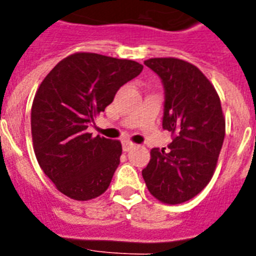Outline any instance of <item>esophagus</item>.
<instances>
[{
	"mask_svg": "<svg viewBox=\"0 0 256 256\" xmlns=\"http://www.w3.org/2000/svg\"><path fill=\"white\" fill-rule=\"evenodd\" d=\"M122 148H124V152H130L132 148H136V144H132V142H128V140H124V144H122Z\"/></svg>",
	"mask_w": 256,
	"mask_h": 256,
	"instance_id": "obj_1",
	"label": "esophagus"
}]
</instances>
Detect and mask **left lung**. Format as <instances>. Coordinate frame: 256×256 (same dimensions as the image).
<instances>
[{
  "label": "left lung",
  "instance_id": "1",
  "mask_svg": "<svg viewBox=\"0 0 256 256\" xmlns=\"http://www.w3.org/2000/svg\"><path fill=\"white\" fill-rule=\"evenodd\" d=\"M144 65L162 80V126L174 140L168 148H152L142 176L158 200L178 204L198 195L212 178L226 120L218 92L196 66L172 57L150 58Z\"/></svg>",
  "mask_w": 256,
  "mask_h": 256
}]
</instances>
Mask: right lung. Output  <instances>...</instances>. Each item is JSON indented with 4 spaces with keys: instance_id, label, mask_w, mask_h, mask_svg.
I'll list each match as a JSON object with an SVG mask.
<instances>
[{
    "instance_id": "add662e5",
    "label": "right lung",
    "mask_w": 256,
    "mask_h": 256,
    "mask_svg": "<svg viewBox=\"0 0 256 256\" xmlns=\"http://www.w3.org/2000/svg\"><path fill=\"white\" fill-rule=\"evenodd\" d=\"M144 66L132 60L74 53L44 78L32 106V138L40 168L58 191L90 200L108 190L120 164L122 144L88 132Z\"/></svg>"
}]
</instances>
